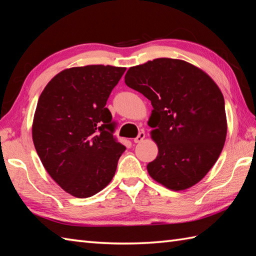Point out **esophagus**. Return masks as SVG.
I'll return each mask as SVG.
<instances>
[{
    "label": "esophagus",
    "mask_w": 256,
    "mask_h": 256,
    "mask_svg": "<svg viewBox=\"0 0 256 256\" xmlns=\"http://www.w3.org/2000/svg\"><path fill=\"white\" fill-rule=\"evenodd\" d=\"M144 138H145V133L144 132H140L138 136L133 140L134 143H140L144 140Z\"/></svg>",
    "instance_id": "esophagus-1"
}]
</instances>
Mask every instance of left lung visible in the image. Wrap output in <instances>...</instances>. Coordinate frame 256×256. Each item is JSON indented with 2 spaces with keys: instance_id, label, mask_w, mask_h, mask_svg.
I'll list each match as a JSON object with an SVG mask.
<instances>
[{
  "instance_id": "obj_1",
  "label": "left lung",
  "mask_w": 256,
  "mask_h": 256,
  "mask_svg": "<svg viewBox=\"0 0 256 256\" xmlns=\"http://www.w3.org/2000/svg\"><path fill=\"white\" fill-rule=\"evenodd\" d=\"M125 84L153 106L148 121L158 155L150 177L172 190L202 179L220 156L226 138L224 99L202 70L179 59L157 58L131 67Z\"/></svg>"
}]
</instances>
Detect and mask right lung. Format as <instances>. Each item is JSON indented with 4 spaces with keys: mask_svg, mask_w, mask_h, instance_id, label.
<instances>
[{
    "mask_svg": "<svg viewBox=\"0 0 256 256\" xmlns=\"http://www.w3.org/2000/svg\"><path fill=\"white\" fill-rule=\"evenodd\" d=\"M126 68L92 64L66 69L38 100L32 140L50 177L77 198L98 194L112 180L125 146L106 108Z\"/></svg>",
    "mask_w": 256,
    "mask_h": 256,
    "instance_id": "1",
    "label": "right lung"
}]
</instances>
